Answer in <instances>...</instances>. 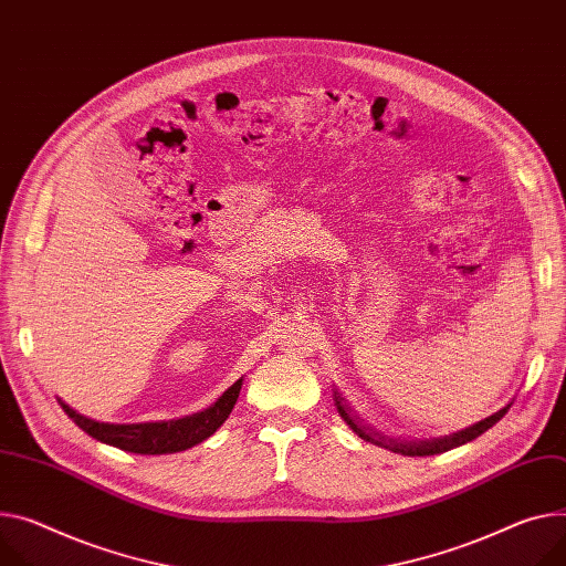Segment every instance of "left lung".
<instances>
[{"mask_svg":"<svg viewBox=\"0 0 566 566\" xmlns=\"http://www.w3.org/2000/svg\"><path fill=\"white\" fill-rule=\"evenodd\" d=\"M335 403H337L339 417H342L346 423H349V428L358 434V438H363V440H367V442H371V444H376V447L395 451V453L410 455V458H415V455L444 453V451H451V449H455V447H460V444H467V442L475 440L478 434H483L488 428H492V426L507 412V408H505V410L492 415L490 419L478 421L475 426H471V428H467V430H460V432L451 434V438H442V440H428V442H397V440H387V442H385L382 438H378L376 432H371L367 426L360 423V419L354 415V410H352L349 406L344 403V399H342L337 392H335Z\"/></svg>","mask_w":566,"mask_h":566,"instance_id":"1","label":"left lung"}]
</instances>
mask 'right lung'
<instances>
[{"label": "right lung", "instance_id": "add662e5", "mask_svg": "<svg viewBox=\"0 0 566 566\" xmlns=\"http://www.w3.org/2000/svg\"><path fill=\"white\" fill-rule=\"evenodd\" d=\"M242 389V378L235 380L227 392L217 399L210 408L203 412L184 417V419H171V421H149V423H104L78 415L67 403L59 401L65 415L83 430L88 432L91 438L117 447L122 451L143 453V455H160V453H179L186 451L220 428L227 417L231 415L238 395Z\"/></svg>", "mask_w": 566, "mask_h": 566}]
</instances>
